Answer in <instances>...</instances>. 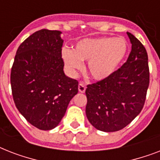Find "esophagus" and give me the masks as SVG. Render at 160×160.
I'll return each mask as SVG.
<instances>
[{
    "mask_svg": "<svg viewBox=\"0 0 160 160\" xmlns=\"http://www.w3.org/2000/svg\"><path fill=\"white\" fill-rule=\"evenodd\" d=\"M78 89H79V91H80V93H84L85 91V89H86V87H85V85L84 83L80 82V84H79Z\"/></svg>",
    "mask_w": 160,
    "mask_h": 160,
    "instance_id": "34e87169",
    "label": "esophagus"
}]
</instances>
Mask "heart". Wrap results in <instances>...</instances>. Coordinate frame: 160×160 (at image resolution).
<instances>
[{
    "label": "heart",
    "mask_w": 160,
    "mask_h": 160,
    "mask_svg": "<svg viewBox=\"0 0 160 160\" xmlns=\"http://www.w3.org/2000/svg\"><path fill=\"white\" fill-rule=\"evenodd\" d=\"M127 51L128 44L124 38L103 36L81 40L75 44L73 51L65 49L62 56L70 71L80 70L81 61H88L89 75L95 80H104L116 71Z\"/></svg>",
    "instance_id": "heart-1"
}]
</instances>
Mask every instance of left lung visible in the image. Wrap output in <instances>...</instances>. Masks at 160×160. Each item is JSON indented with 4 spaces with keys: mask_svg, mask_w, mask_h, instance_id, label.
<instances>
[{
    "mask_svg": "<svg viewBox=\"0 0 160 160\" xmlns=\"http://www.w3.org/2000/svg\"><path fill=\"white\" fill-rule=\"evenodd\" d=\"M132 49L128 60L106 80L87 85L85 113L99 130L124 129L141 112L149 85L148 54L143 44L127 32Z\"/></svg>",
    "mask_w": 160,
    "mask_h": 160,
    "instance_id": "8db88e82",
    "label": "left lung"
}]
</instances>
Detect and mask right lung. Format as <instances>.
<instances>
[{"label":"right lung","mask_w":160,"mask_h":160,"mask_svg":"<svg viewBox=\"0 0 160 160\" xmlns=\"http://www.w3.org/2000/svg\"><path fill=\"white\" fill-rule=\"evenodd\" d=\"M60 33L42 29L31 35L17 49L11 67L15 105L30 124L42 130L57 126L78 93V81L63 70Z\"/></svg>","instance_id":"add662e5"}]
</instances>
